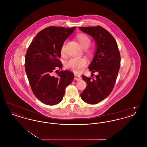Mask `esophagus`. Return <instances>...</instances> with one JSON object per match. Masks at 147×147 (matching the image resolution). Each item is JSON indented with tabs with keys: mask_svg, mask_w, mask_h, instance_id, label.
<instances>
[{
	"mask_svg": "<svg viewBox=\"0 0 147 147\" xmlns=\"http://www.w3.org/2000/svg\"><path fill=\"white\" fill-rule=\"evenodd\" d=\"M81 79H82V77H80V76H79V75H78V74H74V79H75L76 80H80Z\"/></svg>",
	"mask_w": 147,
	"mask_h": 147,
	"instance_id": "esophagus-1",
	"label": "esophagus"
}]
</instances>
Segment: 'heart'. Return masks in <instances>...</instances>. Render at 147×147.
<instances>
[{"label": "heart", "mask_w": 147, "mask_h": 147, "mask_svg": "<svg viewBox=\"0 0 147 147\" xmlns=\"http://www.w3.org/2000/svg\"><path fill=\"white\" fill-rule=\"evenodd\" d=\"M77 39L80 45L84 48L87 49L91 45V40L88 35L80 34L77 35ZM65 51V43L61 49V52L64 53ZM87 63V61L84 57H73L67 61L65 63V66L67 68L79 72L85 67Z\"/></svg>", "instance_id": "heart-1"}]
</instances>
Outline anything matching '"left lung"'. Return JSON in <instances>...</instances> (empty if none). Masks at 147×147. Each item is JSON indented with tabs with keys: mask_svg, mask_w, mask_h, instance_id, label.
Here are the masks:
<instances>
[{
	"mask_svg": "<svg viewBox=\"0 0 147 147\" xmlns=\"http://www.w3.org/2000/svg\"><path fill=\"white\" fill-rule=\"evenodd\" d=\"M79 28L90 35L95 42V53L88 68L98 73L95 79L82 76L87 85L80 96L84 102L96 104L112 91L120 67V54L115 39L105 28L100 26Z\"/></svg>",
	"mask_w": 147,
	"mask_h": 147,
	"instance_id": "8db88e82",
	"label": "left lung"
}]
</instances>
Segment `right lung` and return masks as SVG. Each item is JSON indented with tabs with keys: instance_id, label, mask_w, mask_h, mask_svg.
I'll use <instances>...</instances> for the list:
<instances>
[{
	"instance_id": "add662e5",
	"label": "right lung",
	"mask_w": 147,
	"mask_h": 147,
	"mask_svg": "<svg viewBox=\"0 0 147 147\" xmlns=\"http://www.w3.org/2000/svg\"><path fill=\"white\" fill-rule=\"evenodd\" d=\"M76 28H45L35 36L27 51L25 67L31 88L35 96L46 105L59 103L74 79L73 73L68 70H61L56 77L52 72L62 68L58 59L61 49Z\"/></svg>"
}]
</instances>
